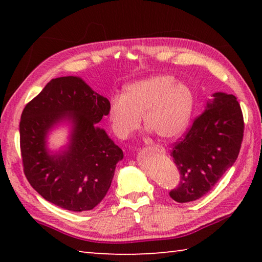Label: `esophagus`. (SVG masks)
<instances>
[{
	"instance_id": "1",
	"label": "esophagus",
	"mask_w": 262,
	"mask_h": 262,
	"mask_svg": "<svg viewBox=\"0 0 262 262\" xmlns=\"http://www.w3.org/2000/svg\"><path fill=\"white\" fill-rule=\"evenodd\" d=\"M149 149L155 150V151H157V152H159V154H164V152H165V150H164V148H162L161 145H152V147H149Z\"/></svg>"
}]
</instances>
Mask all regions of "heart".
<instances>
[{"mask_svg": "<svg viewBox=\"0 0 262 262\" xmlns=\"http://www.w3.org/2000/svg\"><path fill=\"white\" fill-rule=\"evenodd\" d=\"M194 94L187 84L170 75H155L125 86L122 96L111 99L108 119L114 134L126 139L145 126L162 139H174L187 129L194 111Z\"/></svg>", "mask_w": 262, "mask_h": 262, "instance_id": "obj_1", "label": "heart"}]
</instances>
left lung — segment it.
<instances>
[{
    "instance_id": "8db88e82",
    "label": "left lung",
    "mask_w": 262,
    "mask_h": 262,
    "mask_svg": "<svg viewBox=\"0 0 262 262\" xmlns=\"http://www.w3.org/2000/svg\"><path fill=\"white\" fill-rule=\"evenodd\" d=\"M206 111L172 148L179 185L170 196L179 203L195 201L219 183L239 155L244 136V118L233 95L216 92Z\"/></svg>"
}]
</instances>
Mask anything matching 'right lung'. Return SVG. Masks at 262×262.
I'll list each match as a JSON object with an SVG mask.
<instances>
[{
	"label": "right lung",
	"mask_w": 262,
	"mask_h": 262,
	"mask_svg": "<svg viewBox=\"0 0 262 262\" xmlns=\"http://www.w3.org/2000/svg\"><path fill=\"white\" fill-rule=\"evenodd\" d=\"M108 107L107 98L74 76L52 79L26 104L19 122L24 174L45 200L66 210L85 211L105 198L115 165L123 157L122 150L97 127ZM63 118L73 123L70 147L50 155L46 135Z\"/></svg>",
	"instance_id": "1"
}]
</instances>
